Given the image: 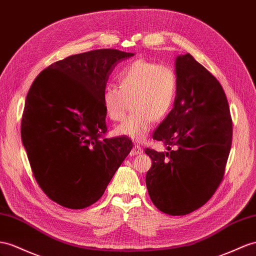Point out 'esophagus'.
I'll use <instances>...</instances> for the list:
<instances>
[{
  "label": "esophagus",
  "mask_w": 256,
  "mask_h": 256,
  "mask_svg": "<svg viewBox=\"0 0 256 256\" xmlns=\"http://www.w3.org/2000/svg\"><path fill=\"white\" fill-rule=\"evenodd\" d=\"M144 152V150L140 147V146H134L133 147V149H132V152H130V154L132 156H138V154H142Z\"/></svg>",
  "instance_id": "34e87169"
}]
</instances>
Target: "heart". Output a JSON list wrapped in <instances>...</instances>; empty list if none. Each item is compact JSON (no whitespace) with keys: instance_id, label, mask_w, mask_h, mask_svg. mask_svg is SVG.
Segmentation results:
<instances>
[{"instance_id":"heart-1","label":"heart","mask_w":256,"mask_h":256,"mask_svg":"<svg viewBox=\"0 0 256 256\" xmlns=\"http://www.w3.org/2000/svg\"><path fill=\"white\" fill-rule=\"evenodd\" d=\"M118 81L119 88L108 85L102 92L104 114L110 120L121 121L130 100L133 114L116 128L114 133L142 142L148 136L154 120L164 119L173 106L175 74L168 66L138 60L120 72Z\"/></svg>"}]
</instances>
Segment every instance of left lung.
I'll list each match as a JSON object with an SVG mask.
<instances>
[{
  "instance_id": "8db88e82",
  "label": "left lung",
  "mask_w": 256,
  "mask_h": 256,
  "mask_svg": "<svg viewBox=\"0 0 256 256\" xmlns=\"http://www.w3.org/2000/svg\"><path fill=\"white\" fill-rule=\"evenodd\" d=\"M175 74L173 109L154 134L170 152L145 150L152 161L146 186L160 211L186 215L204 204L222 180L232 121L222 85L190 54L176 57Z\"/></svg>"
}]
</instances>
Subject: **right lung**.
Segmentation results:
<instances>
[{"label":"right lung","instance_id":"1","mask_svg":"<svg viewBox=\"0 0 256 256\" xmlns=\"http://www.w3.org/2000/svg\"><path fill=\"white\" fill-rule=\"evenodd\" d=\"M134 56L95 50L52 64L26 98L22 140L34 178L50 199L68 208L95 203L132 150L107 132L102 96L116 66Z\"/></svg>","mask_w":256,"mask_h":256}]
</instances>
